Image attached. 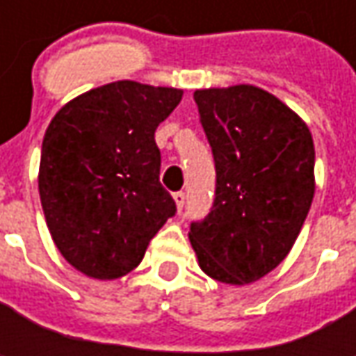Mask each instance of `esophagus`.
Returning <instances> with one entry per match:
<instances>
[{"instance_id": "1", "label": "esophagus", "mask_w": 356, "mask_h": 356, "mask_svg": "<svg viewBox=\"0 0 356 356\" xmlns=\"http://www.w3.org/2000/svg\"><path fill=\"white\" fill-rule=\"evenodd\" d=\"M174 202H176V206H178V210H182L186 204V194L184 192H174Z\"/></svg>"}]
</instances>
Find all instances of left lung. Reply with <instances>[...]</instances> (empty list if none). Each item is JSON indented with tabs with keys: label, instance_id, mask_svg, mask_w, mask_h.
Listing matches in <instances>:
<instances>
[{
	"label": "left lung",
	"instance_id": "left-lung-1",
	"mask_svg": "<svg viewBox=\"0 0 356 356\" xmlns=\"http://www.w3.org/2000/svg\"><path fill=\"white\" fill-rule=\"evenodd\" d=\"M212 146L210 213L190 224L204 273L243 285L280 266L293 248L315 194V148L307 124L252 85L194 92Z\"/></svg>",
	"mask_w": 356,
	"mask_h": 356
}]
</instances>
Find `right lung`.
<instances>
[{"label":"right lung","mask_w":356,"mask_h":356,"mask_svg":"<svg viewBox=\"0 0 356 356\" xmlns=\"http://www.w3.org/2000/svg\"><path fill=\"white\" fill-rule=\"evenodd\" d=\"M180 101V89L118 81L76 97L51 120L39 196L51 238L81 273L127 275L176 213L160 184L154 132Z\"/></svg>","instance_id":"add662e5"}]
</instances>
